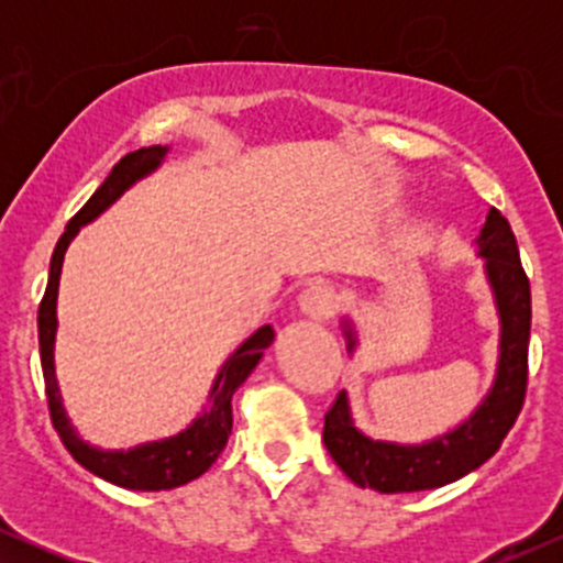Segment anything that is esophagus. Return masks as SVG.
Returning a JSON list of instances; mask_svg holds the SVG:
<instances>
[{"mask_svg":"<svg viewBox=\"0 0 563 563\" xmlns=\"http://www.w3.org/2000/svg\"><path fill=\"white\" fill-rule=\"evenodd\" d=\"M299 307L307 318L322 322L335 312V307H339V296H335V290L331 286H325V283H312V286L299 296Z\"/></svg>","mask_w":563,"mask_h":563,"instance_id":"obj_1","label":"esophagus"}]
</instances>
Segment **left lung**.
<instances>
[{
    "label": "left lung",
    "mask_w": 563,
    "mask_h": 563,
    "mask_svg": "<svg viewBox=\"0 0 563 563\" xmlns=\"http://www.w3.org/2000/svg\"><path fill=\"white\" fill-rule=\"evenodd\" d=\"M479 254L487 260L489 286L495 290L500 312V363L487 399L476 407L466 423L450 434L426 444L373 442L354 429L346 394L339 391L325 412L322 442L344 474L360 487L378 493H421L461 479L487 463L519 418L527 397L529 376V325H532V294L529 277L521 267L519 245L508 219L489 209L479 235ZM349 349L354 333L346 325Z\"/></svg>",
    "instance_id": "8db88e82"
}]
</instances>
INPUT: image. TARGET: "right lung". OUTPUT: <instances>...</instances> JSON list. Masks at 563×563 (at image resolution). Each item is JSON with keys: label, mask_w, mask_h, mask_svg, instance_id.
Listing matches in <instances>:
<instances>
[{"label": "right lung", "mask_w": 563, "mask_h": 563, "mask_svg": "<svg viewBox=\"0 0 563 563\" xmlns=\"http://www.w3.org/2000/svg\"><path fill=\"white\" fill-rule=\"evenodd\" d=\"M164 156L166 147L161 145L140 147V151L126 153V156L113 166V172L108 174L106 183L97 187L95 196L76 211V217L70 219L66 232H63L60 241H57L53 262H49L47 290H44L42 303H38V352H42V373L44 389H47L49 418H53L57 437H60V442L66 444V450L74 455V461L81 463L87 471H92L95 476L126 489H145V493L179 487V484L198 479L203 471L211 468V463H214L219 452L224 450L232 431V394H235L238 386L249 378V373L254 371L256 363L262 360L264 349L273 344L275 339L273 328L264 325L251 335L235 354H232L214 380L209 407H206L203 416L196 418V423H192L190 429H185L183 434L161 439V442L153 444H140V448L129 452H102L97 448H89L87 442H81L79 434L74 431V426H70L66 418V410H63L60 391H57L53 354L57 328L55 303L63 256H66L68 243L74 241V235L79 232L81 224L92 222L97 214H102L129 185L137 183L140 177H145V174L156 169Z\"/></svg>", "instance_id": "add662e5"}]
</instances>
